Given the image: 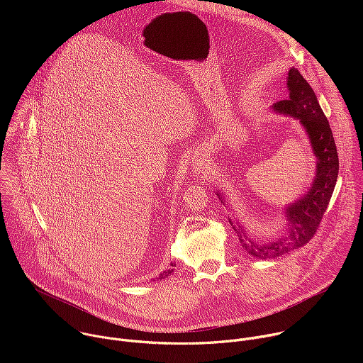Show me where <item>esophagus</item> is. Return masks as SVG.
Masks as SVG:
<instances>
[{"mask_svg":"<svg viewBox=\"0 0 363 363\" xmlns=\"http://www.w3.org/2000/svg\"><path fill=\"white\" fill-rule=\"evenodd\" d=\"M203 155L202 153H198L196 157H195V160H194V164H192V169L195 171V172H202V169H203Z\"/></svg>","mask_w":363,"mask_h":363,"instance_id":"esophagus-1","label":"esophagus"}]
</instances>
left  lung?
<instances>
[{
  "label": "left lung",
  "mask_w": 363,
  "mask_h": 363,
  "mask_svg": "<svg viewBox=\"0 0 363 363\" xmlns=\"http://www.w3.org/2000/svg\"><path fill=\"white\" fill-rule=\"evenodd\" d=\"M287 90L289 99L274 103L272 111L294 118L303 126L316 158V172L307 192L284 206L287 220L284 235L269 242H262L255 240L238 220H230L242 248L248 255L258 260H270L310 241L328 210L339 174L337 149L329 122L313 89L294 67L287 74ZM216 194L223 203L228 205L227 198L220 189H216Z\"/></svg>",
  "instance_id": "8db88e82"
}]
</instances>
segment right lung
<instances>
[{
  "label": "right lung",
  "mask_w": 363,
  "mask_h": 363,
  "mask_svg": "<svg viewBox=\"0 0 363 363\" xmlns=\"http://www.w3.org/2000/svg\"><path fill=\"white\" fill-rule=\"evenodd\" d=\"M175 267H177V264H175V263H171V267H169L168 270H165L164 273H161L157 280H162V279H167L168 276H171V274L175 272Z\"/></svg>",
  "instance_id": "obj_1"
}]
</instances>
